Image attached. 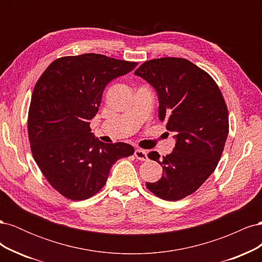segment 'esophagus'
Returning a JSON list of instances; mask_svg holds the SVG:
<instances>
[{
  "label": "esophagus",
  "instance_id": "esophagus-1",
  "mask_svg": "<svg viewBox=\"0 0 262 262\" xmlns=\"http://www.w3.org/2000/svg\"><path fill=\"white\" fill-rule=\"evenodd\" d=\"M134 155H136V157L140 161H147L148 160L147 152L144 149H141V148L136 149V150H134Z\"/></svg>",
  "mask_w": 262,
  "mask_h": 262
}]
</instances>
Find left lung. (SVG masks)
Masks as SVG:
<instances>
[{
    "mask_svg": "<svg viewBox=\"0 0 262 262\" xmlns=\"http://www.w3.org/2000/svg\"><path fill=\"white\" fill-rule=\"evenodd\" d=\"M134 74L155 90L158 118L176 139L170 154L148 153L163 166L164 173L146 187L164 200L184 199L210 177L223 153L228 136L225 100L215 81L186 59L149 60Z\"/></svg>",
    "mask_w": 262,
    "mask_h": 262,
    "instance_id": "left-lung-1",
    "label": "left lung"
}]
</instances>
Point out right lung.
Listing matches in <instances>:
<instances>
[{
	"mask_svg": "<svg viewBox=\"0 0 262 262\" xmlns=\"http://www.w3.org/2000/svg\"><path fill=\"white\" fill-rule=\"evenodd\" d=\"M137 66L96 53L63 57L36 83L28 113L30 149L46 179L68 199L96 194L113 165L134 153L130 144L99 141L90 124L106 85Z\"/></svg>",
	"mask_w": 262,
	"mask_h": 262,
	"instance_id": "1",
	"label": "right lung"
}]
</instances>
